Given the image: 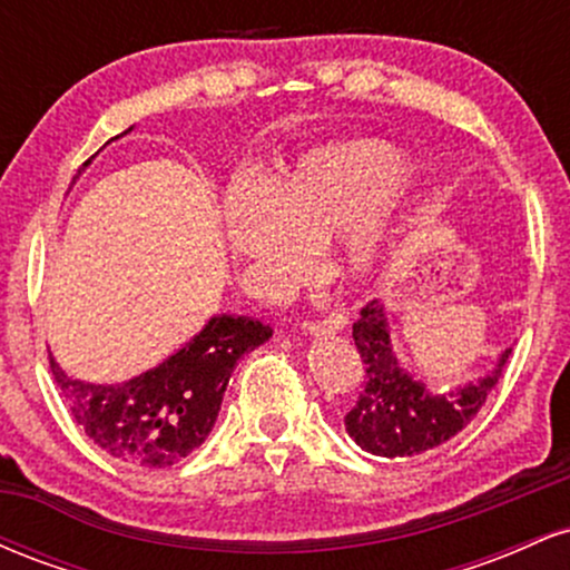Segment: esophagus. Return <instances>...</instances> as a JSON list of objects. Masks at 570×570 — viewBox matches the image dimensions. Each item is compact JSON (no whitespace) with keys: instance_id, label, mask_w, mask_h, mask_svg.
<instances>
[{"instance_id":"1","label":"esophagus","mask_w":570,"mask_h":570,"mask_svg":"<svg viewBox=\"0 0 570 570\" xmlns=\"http://www.w3.org/2000/svg\"><path fill=\"white\" fill-rule=\"evenodd\" d=\"M345 326H348V316H345L343 311H335L324 318H311V322H305V330L311 332V335H335V332H343Z\"/></svg>"}]
</instances>
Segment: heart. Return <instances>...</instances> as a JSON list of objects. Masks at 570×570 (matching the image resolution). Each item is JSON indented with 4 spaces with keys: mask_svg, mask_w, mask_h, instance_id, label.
<instances>
[{
    "mask_svg": "<svg viewBox=\"0 0 570 570\" xmlns=\"http://www.w3.org/2000/svg\"><path fill=\"white\" fill-rule=\"evenodd\" d=\"M404 187L394 149L353 141L313 153L267 189H244L227 208V244L238 259L292 278L303 271L307 248L348 236L340 267L362 273L375 252V222Z\"/></svg>",
    "mask_w": 570,
    "mask_h": 570,
    "instance_id": "b5f03b06",
    "label": "heart"
}]
</instances>
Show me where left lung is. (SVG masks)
Instances as JSON below:
<instances>
[{
	"mask_svg": "<svg viewBox=\"0 0 570 570\" xmlns=\"http://www.w3.org/2000/svg\"><path fill=\"white\" fill-rule=\"evenodd\" d=\"M353 343L364 362V391L345 415V431L372 455L410 458L440 448L461 431L488 402L512 348L499 370L463 385L455 394L431 396L421 383L399 370L391 351L383 305L370 299L353 324Z\"/></svg>",
	"mask_w": 570,
	"mask_h": 570,
	"instance_id": "1",
	"label": "left lung"
}]
</instances>
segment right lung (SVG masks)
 Returning <instances> with one entry per match:
<instances>
[{"label": "right lung", "instance_id": "obj_1", "mask_svg": "<svg viewBox=\"0 0 570 570\" xmlns=\"http://www.w3.org/2000/svg\"><path fill=\"white\" fill-rule=\"evenodd\" d=\"M273 330L254 318L217 316L160 367L120 385L71 381L50 358L71 417L104 453L130 466L163 469L206 440L240 356Z\"/></svg>", "mask_w": 570, "mask_h": 570}]
</instances>
